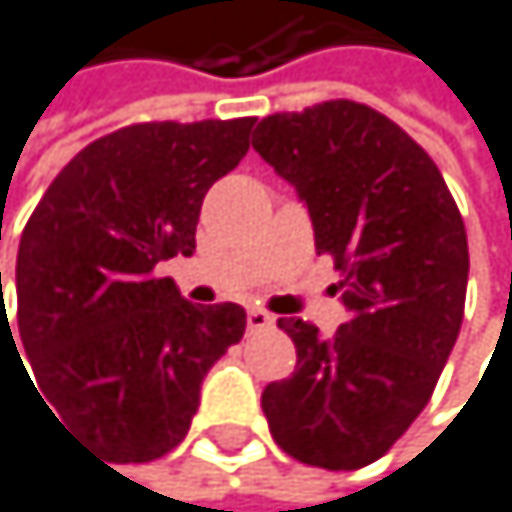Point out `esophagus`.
<instances>
[{"instance_id": "esophagus-1", "label": "esophagus", "mask_w": 512, "mask_h": 512, "mask_svg": "<svg viewBox=\"0 0 512 512\" xmlns=\"http://www.w3.org/2000/svg\"><path fill=\"white\" fill-rule=\"evenodd\" d=\"M270 326H273V317L267 311H261V307H251V311H248V329L251 332H264Z\"/></svg>"}]
</instances>
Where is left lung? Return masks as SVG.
Returning <instances> with one entry per match:
<instances>
[{"label": "left lung", "instance_id": "1", "mask_svg": "<svg viewBox=\"0 0 512 512\" xmlns=\"http://www.w3.org/2000/svg\"><path fill=\"white\" fill-rule=\"evenodd\" d=\"M251 145L307 205L348 311L332 335L279 320L298 363L261 395L270 435L307 466L360 469L423 413L457 342L463 217L423 145L370 105L335 99L270 114Z\"/></svg>", "mask_w": 512, "mask_h": 512}]
</instances>
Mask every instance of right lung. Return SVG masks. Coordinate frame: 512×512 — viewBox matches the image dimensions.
<instances>
[{"mask_svg":"<svg viewBox=\"0 0 512 512\" xmlns=\"http://www.w3.org/2000/svg\"><path fill=\"white\" fill-rule=\"evenodd\" d=\"M251 127L254 117L114 130L71 158L24 226L21 348L49 413L114 463L177 448L201 379L245 335L239 304L198 307L155 267L195 251L205 192L245 158Z\"/></svg>","mask_w":512,"mask_h":512,"instance_id":"right-lung-1","label":"right lung"}]
</instances>
